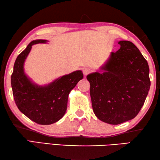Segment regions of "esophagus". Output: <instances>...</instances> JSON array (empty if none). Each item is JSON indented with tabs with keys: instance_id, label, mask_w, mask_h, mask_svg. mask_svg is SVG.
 Listing matches in <instances>:
<instances>
[{
	"instance_id": "34e87169",
	"label": "esophagus",
	"mask_w": 160,
	"mask_h": 160,
	"mask_svg": "<svg viewBox=\"0 0 160 160\" xmlns=\"http://www.w3.org/2000/svg\"><path fill=\"white\" fill-rule=\"evenodd\" d=\"M91 71H92V70H91L90 68H85L83 69V74L86 76V75L90 74Z\"/></svg>"
}]
</instances>
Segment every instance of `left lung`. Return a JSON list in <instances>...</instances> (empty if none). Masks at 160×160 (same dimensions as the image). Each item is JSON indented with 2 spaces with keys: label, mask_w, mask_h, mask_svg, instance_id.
<instances>
[{
  "label": "left lung",
  "mask_w": 160,
  "mask_h": 160,
  "mask_svg": "<svg viewBox=\"0 0 160 160\" xmlns=\"http://www.w3.org/2000/svg\"><path fill=\"white\" fill-rule=\"evenodd\" d=\"M118 44L121 48L102 68L104 72L87 76L94 114L113 125L134 118L150 88L148 63L138 48L129 41Z\"/></svg>",
  "instance_id": "8db88e82"
}]
</instances>
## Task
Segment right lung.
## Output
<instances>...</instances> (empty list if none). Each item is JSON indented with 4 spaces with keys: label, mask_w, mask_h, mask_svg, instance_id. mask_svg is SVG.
<instances>
[{
    "label": "right lung",
    "mask_w": 160,
    "mask_h": 160,
    "mask_svg": "<svg viewBox=\"0 0 160 160\" xmlns=\"http://www.w3.org/2000/svg\"><path fill=\"white\" fill-rule=\"evenodd\" d=\"M46 42L39 39L29 43L16 58L11 75L12 94L19 110L41 125L53 123L63 117L66 112L70 92L83 78L82 71L77 70L47 86L34 85L24 73L23 63L32 46Z\"/></svg>",
    "instance_id": "obj_1"
}]
</instances>
